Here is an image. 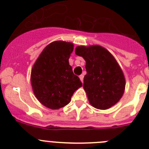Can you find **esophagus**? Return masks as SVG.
I'll list each match as a JSON object with an SVG mask.
<instances>
[{"label":"esophagus","mask_w":149,"mask_h":149,"mask_svg":"<svg viewBox=\"0 0 149 149\" xmlns=\"http://www.w3.org/2000/svg\"><path fill=\"white\" fill-rule=\"evenodd\" d=\"M79 77H80V79H81V82H84V74H81V75L79 76Z\"/></svg>","instance_id":"34e87169"}]
</instances>
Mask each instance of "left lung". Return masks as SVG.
Returning <instances> with one entry per match:
<instances>
[{"instance_id": "obj_1", "label": "left lung", "mask_w": 149, "mask_h": 149, "mask_svg": "<svg viewBox=\"0 0 149 149\" xmlns=\"http://www.w3.org/2000/svg\"><path fill=\"white\" fill-rule=\"evenodd\" d=\"M75 54L86 60L84 88L91 105L107 110L116 104L123 95L125 80L113 55L99 45L78 46Z\"/></svg>"}]
</instances>
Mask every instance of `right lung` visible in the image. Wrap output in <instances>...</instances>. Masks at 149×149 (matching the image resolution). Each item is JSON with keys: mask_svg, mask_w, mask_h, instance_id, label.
Returning <instances> with one entry per match:
<instances>
[{"mask_svg": "<svg viewBox=\"0 0 149 149\" xmlns=\"http://www.w3.org/2000/svg\"><path fill=\"white\" fill-rule=\"evenodd\" d=\"M73 44L56 41L46 46L31 71V84L37 99L50 109L68 104L74 93L82 86L68 63Z\"/></svg>", "mask_w": 149, "mask_h": 149, "instance_id": "add662e5", "label": "right lung"}]
</instances>
